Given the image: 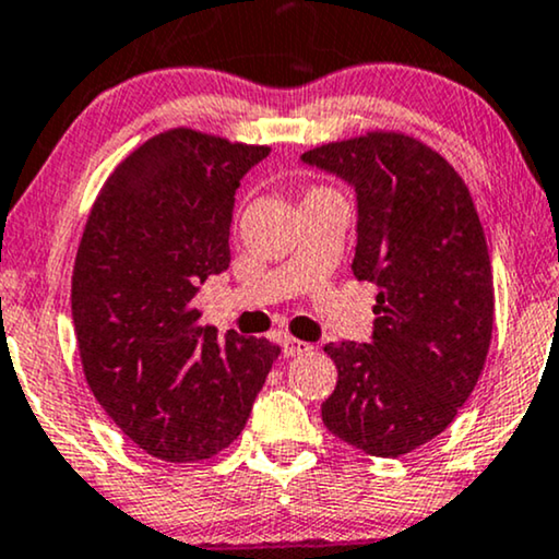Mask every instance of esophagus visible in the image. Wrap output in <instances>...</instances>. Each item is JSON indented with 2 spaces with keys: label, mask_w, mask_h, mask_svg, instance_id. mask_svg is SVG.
Returning a JSON list of instances; mask_svg holds the SVG:
<instances>
[{
  "label": "esophagus",
  "mask_w": 559,
  "mask_h": 559,
  "mask_svg": "<svg viewBox=\"0 0 559 559\" xmlns=\"http://www.w3.org/2000/svg\"><path fill=\"white\" fill-rule=\"evenodd\" d=\"M313 349V344L302 342V340H295V336H285L282 340V353L287 357H298V355H308Z\"/></svg>",
  "instance_id": "1"
}]
</instances>
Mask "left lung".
Returning a JSON list of instances; mask_svg holds the SVG:
<instances>
[{
  "mask_svg": "<svg viewBox=\"0 0 559 559\" xmlns=\"http://www.w3.org/2000/svg\"><path fill=\"white\" fill-rule=\"evenodd\" d=\"M302 160L355 186L353 272L378 287L373 344L323 347L336 365L323 425L370 456H404L453 423L490 349L492 264L477 206L443 155L394 129Z\"/></svg>",
  "mask_w": 559,
  "mask_h": 559,
  "instance_id": "obj_1",
  "label": "left lung"
}]
</instances>
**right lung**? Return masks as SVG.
Returning <instances> with one entry per match:
<instances>
[{"mask_svg": "<svg viewBox=\"0 0 559 559\" xmlns=\"http://www.w3.org/2000/svg\"><path fill=\"white\" fill-rule=\"evenodd\" d=\"M266 144L176 127L116 165L72 272L82 373L150 456L189 464L240 436L277 344L199 326V282L230 264L236 189Z\"/></svg>", "mask_w": 559, "mask_h": 559, "instance_id": "1", "label": "right lung"}]
</instances>
